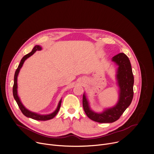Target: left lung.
I'll list each match as a JSON object with an SVG mask.
<instances>
[{"label":"left lung","mask_w":154,"mask_h":154,"mask_svg":"<svg viewBox=\"0 0 154 154\" xmlns=\"http://www.w3.org/2000/svg\"><path fill=\"white\" fill-rule=\"evenodd\" d=\"M117 66L116 79L119 87V99L112 107L104 109L101 112L93 110L85 92L83 95V107L88 117L98 123H112L117 120L130 105L133 97L134 77L131 65L128 57L120 53L112 58Z\"/></svg>","instance_id":"8db88e82"}]
</instances>
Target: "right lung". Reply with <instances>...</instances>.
Masks as SVG:
<instances>
[{"label": "right lung", "mask_w": 154, "mask_h": 154, "mask_svg": "<svg viewBox=\"0 0 154 154\" xmlns=\"http://www.w3.org/2000/svg\"><path fill=\"white\" fill-rule=\"evenodd\" d=\"M42 48L41 46L37 45H35L33 49L32 50V51L26 54L24 57H23V58L21 59L20 64L18 65V67L17 68V69L16 70L15 73V76H14V84H13V97H14V99L15 100L17 103L18 104L21 111L22 112V113L23 114L24 116H25L26 117H28V118H31L32 119L34 120H42V121H45V120H50L53 119L56 115L57 114V113L58 112V111L60 109L61 107V101H62V98H61V100H60L58 106L54 110V111H53L52 113L49 114H40L36 112H32L31 110H29V109H27L22 103V102L21 101V100L20 98V97L18 96V74L20 73V69H21V67H23V65L24 63V61L28 58L32 54H34L35 51L37 50H42Z\"/></svg>", "instance_id": "right-lung-1"}]
</instances>
